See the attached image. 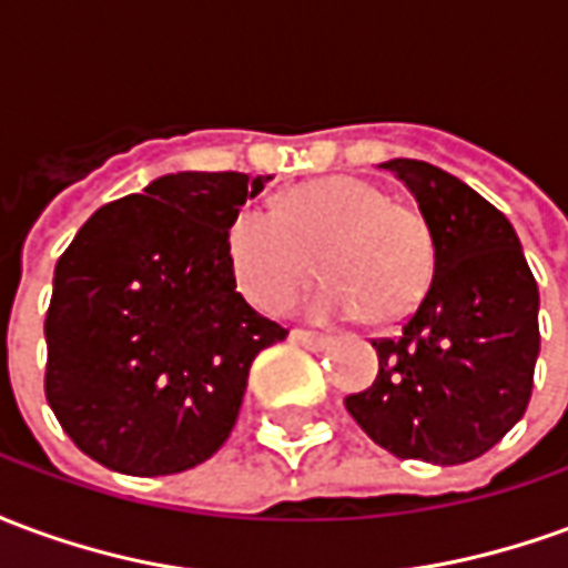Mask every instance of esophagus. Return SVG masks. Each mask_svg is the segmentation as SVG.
<instances>
[{
    "instance_id": "esophagus-1",
    "label": "esophagus",
    "mask_w": 568,
    "mask_h": 568,
    "mask_svg": "<svg viewBox=\"0 0 568 568\" xmlns=\"http://www.w3.org/2000/svg\"><path fill=\"white\" fill-rule=\"evenodd\" d=\"M288 341L297 346H307V349H322V346L328 344V337H325V334L304 332V328H292V332H288Z\"/></svg>"
}]
</instances>
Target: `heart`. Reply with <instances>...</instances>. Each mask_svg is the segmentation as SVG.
I'll return each mask as SVG.
<instances>
[{
	"instance_id": "obj_1",
	"label": "heart",
	"mask_w": 568,
	"mask_h": 568,
	"mask_svg": "<svg viewBox=\"0 0 568 568\" xmlns=\"http://www.w3.org/2000/svg\"><path fill=\"white\" fill-rule=\"evenodd\" d=\"M321 264L316 265L315 261ZM236 288L264 313H283L316 273V320L389 325L410 316L435 276L432 227L389 191L358 175H334L283 197L273 212L243 210L227 227Z\"/></svg>"
}]
</instances>
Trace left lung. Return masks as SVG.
<instances>
[{
    "label": "left lung",
    "mask_w": 568,
    "mask_h": 568,
    "mask_svg": "<svg viewBox=\"0 0 568 568\" xmlns=\"http://www.w3.org/2000/svg\"><path fill=\"white\" fill-rule=\"evenodd\" d=\"M417 197L435 236V276L381 371L344 405L398 459L471 463L524 417L538 358V285L511 222L489 200L410 158L383 163Z\"/></svg>",
    "instance_id": "1"
}]
</instances>
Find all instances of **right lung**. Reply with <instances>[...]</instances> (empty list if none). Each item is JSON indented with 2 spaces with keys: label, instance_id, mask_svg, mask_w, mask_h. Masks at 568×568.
<instances>
[{
  "label": "right lung",
  "instance_id": "right-lung-1",
  "mask_svg": "<svg viewBox=\"0 0 568 568\" xmlns=\"http://www.w3.org/2000/svg\"><path fill=\"white\" fill-rule=\"evenodd\" d=\"M271 175L170 173L105 203L54 267L44 395L93 463L136 477L206 463L248 368L285 328L248 307L227 227Z\"/></svg>",
  "mask_w": 568,
  "mask_h": 568
}]
</instances>
